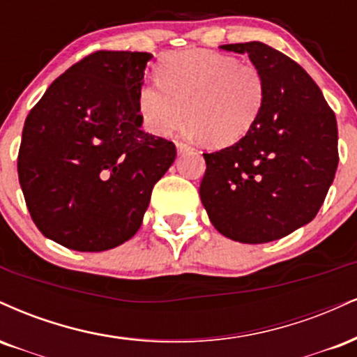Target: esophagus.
<instances>
[{
	"label": "esophagus",
	"instance_id": "1",
	"mask_svg": "<svg viewBox=\"0 0 357 357\" xmlns=\"http://www.w3.org/2000/svg\"><path fill=\"white\" fill-rule=\"evenodd\" d=\"M177 150H178V153H183V152H187V150H190V145L188 144H183V142H177Z\"/></svg>",
	"mask_w": 357,
	"mask_h": 357
}]
</instances>
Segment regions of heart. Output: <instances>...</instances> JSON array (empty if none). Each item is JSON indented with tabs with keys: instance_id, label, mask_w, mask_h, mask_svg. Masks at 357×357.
<instances>
[{
	"instance_id": "heart-1",
	"label": "heart",
	"mask_w": 357,
	"mask_h": 357,
	"mask_svg": "<svg viewBox=\"0 0 357 357\" xmlns=\"http://www.w3.org/2000/svg\"><path fill=\"white\" fill-rule=\"evenodd\" d=\"M158 82L138 90V112L153 135L169 137L192 121L213 145L236 144L254 127L266 100V78L252 63L211 50L169 53Z\"/></svg>"
}]
</instances>
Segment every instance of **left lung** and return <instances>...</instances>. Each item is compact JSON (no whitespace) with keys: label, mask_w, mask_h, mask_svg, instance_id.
Masks as SVG:
<instances>
[{"label":"left lung","mask_w":357,"mask_h":357,"mask_svg":"<svg viewBox=\"0 0 357 357\" xmlns=\"http://www.w3.org/2000/svg\"><path fill=\"white\" fill-rule=\"evenodd\" d=\"M247 53L266 78V100L245 137L204 153L200 200L222 236L278 241L319 212L339 163L336 115L305 70L261 41L222 45Z\"/></svg>","instance_id":"1"}]
</instances>
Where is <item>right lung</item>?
<instances>
[{
    "label": "right lung",
    "mask_w": 357,
    "mask_h": 357,
    "mask_svg": "<svg viewBox=\"0 0 357 357\" xmlns=\"http://www.w3.org/2000/svg\"><path fill=\"white\" fill-rule=\"evenodd\" d=\"M152 54L95 52L50 85L26 116L18 177L45 237L102 252L140 229L175 145L142 130L138 90Z\"/></svg>",
    "instance_id": "right-lung-1"
}]
</instances>
